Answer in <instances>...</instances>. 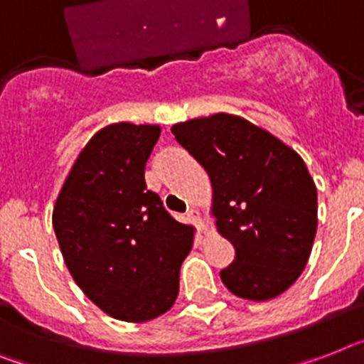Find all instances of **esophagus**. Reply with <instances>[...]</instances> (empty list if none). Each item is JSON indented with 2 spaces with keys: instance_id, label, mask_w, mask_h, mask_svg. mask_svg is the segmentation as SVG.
<instances>
[{
  "instance_id": "34e87169",
  "label": "esophagus",
  "mask_w": 364,
  "mask_h": 364,
  "mask_svg": "<svg viewBox=\"0 0 364 364\" xmlns=\"http://www.w3.org/2000/svg\"><path fill=\"white\" fill-rule=\"evenodd\" d=\"M186 215H188V219L193 225H203V219H200V212H199V210H195V208L188 210V214H186Z\"/></svg>"
}]
</instances>
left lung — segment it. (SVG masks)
I'll use <instances>...</instances> for the list:
<instances>
[{
    "mask_svg": "<svg viewBox=\"0 0 364 364\" xmlns=\"http://www.w3.org/2000/svg\"><path fill=\"white\" fill-rule=\"evenodd\" d=\"M176 141L208 173L212 214L236 257L221 281L243 299L266 301L296 283L316 236V186L296 150L242 117L178 122Z\"/></svg>",
    "mask_w": 364,
    "mask_h": 364,
    "instance_id": "obj_1",
    "label": "left lung"
}]
</instances>
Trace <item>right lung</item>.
Segmentation results:
<instances>
[{
    "label": "right lung",
    "mask_w": 364,
    "mask_h": 364,
    "mask_svg": "<svg viewBox=\"0 0 364 364\" xmlns=\"http://www.w3.org/2000/svg\"><path fill=\"white\" fill-rule=\"evenodd\" d=\"M158 139L160 126L102 128L77 156L53 208V230L74 281L124 322H149L173 307L193 243V229L146 188V160Z\"/></svg>",
    "instance_id": "1"
}]
</instances>
